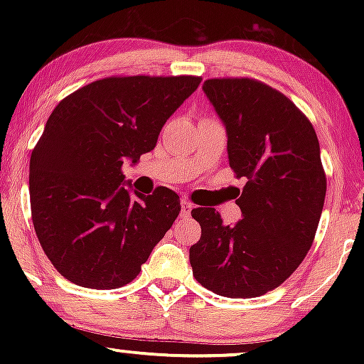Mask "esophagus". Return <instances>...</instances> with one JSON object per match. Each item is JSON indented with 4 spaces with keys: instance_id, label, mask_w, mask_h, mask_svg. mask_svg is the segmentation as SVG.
Returning a JSON list of instances; mask_svg holds the SVG:
<instances>
[{
    "instance_id": "1",
    "label": "esophagus",
    "mask_w": 364,
    "mask_h": 364,
    "mask_svg": "<svg viewBox=\"0 0 364 364\" xmlns=\"http://www.w3.org/2000/svg\"><path fill=\"white\" fill-rule=\"evenodd\" d=\"M191 208H193V205H191L190 202H186V200H181V217H190Z\"/></svg>"
}]
</instances>
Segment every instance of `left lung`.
<instances>
[{
    "label": "left lung",
    "instance_id": "1",
    "mask_svg": "<svg viewBox=\"0 0 364 364\" xmlns=\"http://www.w3.org/2000/svg\"><path fill=\"white\" fill-rule=\"evenodd\" d=\"M203 92L228 133L229 166L246 185L243 219L224 225L212 207L191 215L202 228L190 248L195 279L225 298H257L294 272L315 240L327 191L310 119L282 92L255 78H210Z\"/></svg>",
    "mask_w": 364,
    "mask_h": 364
}]
</instances>
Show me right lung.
<instances>
[{"instance_id": "add662e5", "label": "right lung", "mask_w": 364, "mask_h": 364, "mask_svg": "<svg viewBox=\"0 0 364 364\" xmlns=\"http://www.w3.org/2000/svg\"><path fill=\"white\" fill-rule=\"evenodd\" d=\"M200 82L193 75L107 77L54 107L32 150L28 191L39 243L70 282L90 289L132 282L176 220L173 190L129 193L121 168L156 147Z\"/></svg>"}]
</instances>
